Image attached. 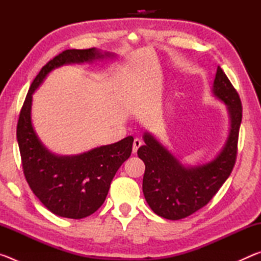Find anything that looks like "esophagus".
Instances as JSON below:
<instances>
[{
    "label": "esophagus",
    "instance_id": "34e87169",
    "mask_svg": "<svg viewBox=\"0 0 261 261\" xmlns=\"http://www.w3.org/2000/svg\"><path fill=\"white\" fill-rule=\"evenodd\" d=\"M141 144H143L141 143V140L139 138H136L134 140V146H132V153L136 154L137 151H138V148L141 146Z\"/></svg>",
    "mask_w": 261,
    "mask_h": 261
}]
</instances>
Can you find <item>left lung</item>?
Segmentation results:
<instances>
[{
	"instance_id": "left-lung-1",
	"label": "left lung",
	"mask_w": 261,
	"mask_h": 261,
	"mask_svg": "<svg viewBox=\"0 0 261 261\" xmlns=\"http://www.w3.org/2000/svg\"><path fill=\"white\" fill-rule=\"evenodd\" d=\"M212 93L226 105L229 132L223 147L211 161L185 166L151 132H144L145 144L137 152L145 163L143 192L151 210L161 218L180 220L202 208L226 182L235 165L242 103L220 67Z\"/></svg>"
}]
</instances>
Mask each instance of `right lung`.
<instances>
[{"label": "right lung", "instance_id": "obj_1", "mask_svg": "<svg viewBox=\"0 0 261 261\" xmlns=\"http://www.w3.org/2000/svg\"><path fill=\"white\" fill-rule=\"evenodd\" d=\"M114 53L96 48L68 49L43 67L31 84L17 124V141L25 178L47 210L62 218L83 219L98 211L110 183L132 152L134 137L76 155H57L41 143L32 124L33 93L53 70L69 64L113 60Z\"/></svg>", "mask_w": 261, "mask_h": 261}]
</instances>
